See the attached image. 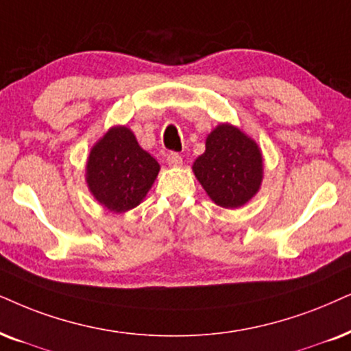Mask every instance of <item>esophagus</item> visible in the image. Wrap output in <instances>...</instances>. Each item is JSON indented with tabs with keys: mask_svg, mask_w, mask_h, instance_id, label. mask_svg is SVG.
I'll list each match as a JSON object with an SVG mask.
<instances>
[{
	"mask_svg": "<svg viewBox=\"0 0 351 351\" xmlns=\"http://www.w3.org/2000/svg\"><path fill=\"white\" fill-rule=\"evenodd\" d=\"M167 163L170 167H181V165H183V158H181L180 154L170 152L167 155Z\"/></svg>",
	"mask_w": 351,
	"mask_h": 351,
	"instance_id": "obj_1",
	"label": "esophagus"
}]
</instances>
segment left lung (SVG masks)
Wrapping results in <instances>:
<instances>
[{"mask_svg":"<svg viewBox=\"0 0 351 351\" xmlns=\"http://www.w3.org/2000/svg\"><path fill=\"white\" fill-rule=\"evenodd\" d=\"M193 171L217 206L238 208L250 202L264 176L259 145L233 124L221 123L206 139V152Z\"/></svg>","mask_w":351,"mask_h":351,"instance_id":"8db88e82","label":"left lung"}]
</instances>
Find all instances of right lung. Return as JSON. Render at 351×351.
Masks as SVG:
<instances>
[{"mask_svg":"<svg viewBox=\"0 0 351 351\" xmlns=\"http://www.w3.org/2000/svg\"><path fill=\"white\" fill-rule=\"evenodd\" d=\"M158 171V162L137 144L130 128L113 126L90 149L86 181L101 206L123 214L143 202Z\"/></svg>","mask_w":351,"mask_h":351,"instance_id":"right-lung-1","label":"right lung"}]
</instances>
